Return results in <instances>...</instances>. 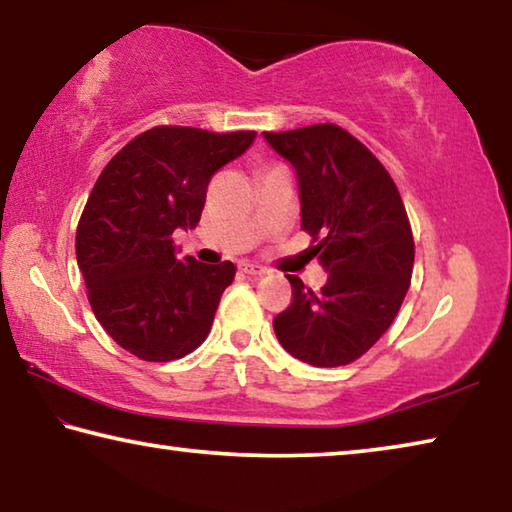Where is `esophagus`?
Instances as JSON below:
<instances>
[{
    "instance_id": "34e87169",
    "label": "esophagus",
    "mask_w": 512,
    "mask_h": 512,
    "mask_svg": "<svg viewBox=\"0 0 512 512\" xmlns=\"http://www.w3.org/2000/svg\"><path fill=\"white\" fill-rule=\"evenodd\" d=\"M239 271L246 273V275H266L268 273L264 266L253 264V262H239Z\"/></svg>"
}]
</instances>
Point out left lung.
Segmentation results:
<instances>
[{"label":"left lung","instance_id":"obj_1","mask_svg":"<svg viewBox=\"0 0 512 512\" xmlns=\"http://www.w3.org/2000/svg\"><path fill=\"white\" fill-rule=\"evenodd\" d=\"M291 162L311 255L323 289L287 275L291 305L273 318L282 348L316 368L348 366L391 327L409 291L415 244L393 178L357 137L336 124L264 133Z\"/></svg>","mask_w":512,"mask_h":512}]
</instances>
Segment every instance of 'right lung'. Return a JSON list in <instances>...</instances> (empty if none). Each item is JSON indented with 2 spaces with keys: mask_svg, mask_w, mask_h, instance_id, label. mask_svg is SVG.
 Masks as SVG:
<instances>
[{
  "mask_svg": "<svg viewBox=\"0 0 512 512\" xmlns=\"http://www.w3.org/2000/svg\"><path fill=\"white\" fill-rule=\"evenodd\" d=\"M255 137L155 126L101 171L76 228V262L94 316L135 357L180 359L210 334L237 268L178 259L173 232L196 228L210 178Z\"/></svg>",
  "mask_w": 512,
  "mask_h": 512,
  "instance_id": "obj_1",
  "label": "right lung"
}]
</instances>
